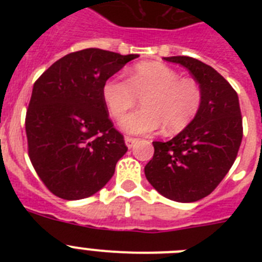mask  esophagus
I'll return each instance as SVG.
<instances>
[{
  "instance_id": "34e87169",
  "label": "esophagus",
  "mask_w": 262,
  "mask_h": 262,
  "mask_svg": "<svg viewBox=\"0 0 262 262\" xmlns=\"http://www.w3.org/2000/svg\"><path fill=\"white\" fill-rule=\"evenodd\" d=\"M124 142H126L127 147L131 148L136 143V139L135 138H129V136H126V138H124Z\"/></svg>"
}]
</instances>
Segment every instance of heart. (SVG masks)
I'll return each instance as SVG.
<instances>
[{
	"label": "heart",
	"mask_w": 262,
	"mask_h": 262,
	"mask_svg": "<svg viewBox=\"0 0 262 262\" xmlns=\"http://www.w3.org/2000/svg\"><path fill=\"white\" fill-rule=\"evenodd\" d=\"M102 98L115 119L123 118L142 98V108L122 120V128L133 135H147L164 126L166 134L186 128L200 114L203 90L200 82L181 77L176 69L161 62H139L128 78L110 77L102 86Z\"/></svg>",
	"instance_id": "b5f03b06"
}]
</instances>
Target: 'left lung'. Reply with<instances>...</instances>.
Here are the masks:
<instances>
[{"mask_svg": "<svg viewBox=\"0 0 262 262\" xmlns=\"http://www.w3.org/2000/svg\"><path fill=\"white\" fill-rule=\"evenodd\" d=\"M190 72L203 90L200 114L169 142H154L148 182L168 200L195 202L215 190L235 163L243 139L239 97L212 67L189 56L164 57Z\"/></svg>", "mask_w": 262, "mask_h": 262, "instance_id": "obj_1", "label": "left lung"}]
</instances>
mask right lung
Listing matches in <instances>:
<instances>
[{
	"mask_svg": "<svg viewBox=\"0 0 262 262\" xmlns=\"http://www.w3.org/2000/svg\"><path fill=\"white\" fill-rule=\"evenodd\" d=\"M136 57L86 48L53 62L35 81L25 120L29 157L59 198L96 194L127 152L123 135L108 118L102 86Z\"/></svg>",
	"mask_w": 262,
	"mask_h": 262,
	"instance_id": "add662e5",
	"label": "right lung"
}]
</instances>
